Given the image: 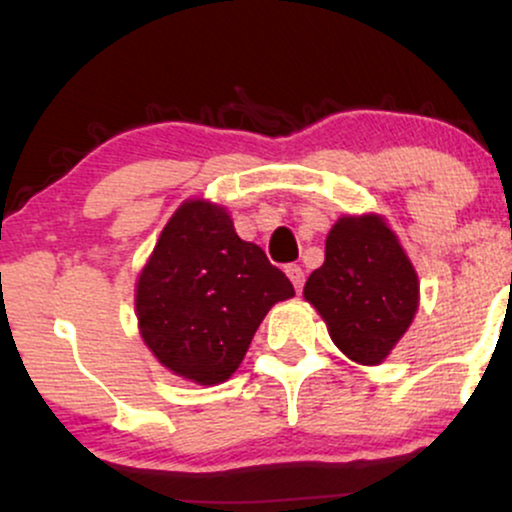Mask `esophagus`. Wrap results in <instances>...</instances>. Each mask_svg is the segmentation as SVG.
Instances as JSON below:
<instances>
[{
    "mask_svg": "<svg viewBox=\"0 0 512 512\" xmlns=\"http://www.w3.org/2000/svg\"><path fill=\"white\" fill-rule=\"evenodd\" d=\"M286 276H289V279H291L293 289H296V291L303 289L305 274H303V269L298 267V264H286Z\"/></svg>",
    "mask_w": 512,
    "mask_h": 512,
    "instance_id": "esophagus-1",
    "label": "esophagus"
}]
</instances>
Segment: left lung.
<instances>
[{"mask_svg": "<svg viewBox=\"0 0 512 512\" xmlns=\"http://www.w3.org/2000/svg\"><path fill=\"white\" fill-rule=\"evenodd\" d=\"M351 361L375 366L409 330L419 279L380 216H344L325 243V262L303 289Z\"/></svg>", "mask_w": 512, "mask_h": 512, "instance_id": "8db88e82", "label": "left lung"}]
</instances>
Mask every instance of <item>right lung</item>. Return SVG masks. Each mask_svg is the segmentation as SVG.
I'll return each mask as SVG.
<instances>
[{
    "label": "right lung",
    "mask_w": 512,
    "mask_h": 512,
    "mask_svg": "<svg viewBox=\"0 0 512 512\" xmlns=\"http://www.w3.org/2000/svg\"><path fill=\"white\" fill-rule=\"evenodd\" d=\"M291 281L255 243L238 238L223 207L185 202L166 223L137 284L146 346L163 366L216 385L231 378Z\"/></svg>",
    "instance_id": "obj_1"
}]
</instances>
